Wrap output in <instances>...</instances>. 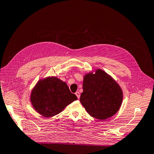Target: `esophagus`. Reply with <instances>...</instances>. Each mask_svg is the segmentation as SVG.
<instances>
[{"instance_id":"1","label":"esophagus","mask_w":154,"mask_h":154,"mask_svg":"<svg viewBox=\"0 0 154 154\" xmlns=\"http://www.w3.org/2000/svg\"><path fill=\"white\" fill-rule=\"evenodd\" d=\"M75 94H76V96H77L78 99H80V92H79L78 91H77V92H76Z\"/></svg>"}]
</instances>
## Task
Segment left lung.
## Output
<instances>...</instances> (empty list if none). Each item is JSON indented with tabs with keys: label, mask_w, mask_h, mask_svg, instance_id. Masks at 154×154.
I'll list each match as a JSON object with an SVG mask.
<instances>
[{
	"label": "left lung",
	"mask_w": 154,
	"mask_h": 154,
	"mask_svg": "<svg viewBox=\"0 0 154 154\" xmlns=\"http://www.w3.org/2000/svg\"><path fill=\"white\" fill-rule=\"evenodd\" d=\"M80 102L92 117L104 120L119 110L123 100L122 88L105 72L97 69L84 76Z\"/></svg>",
	"instance_id": "left-lung-1"
}]
</instances>
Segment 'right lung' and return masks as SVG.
Listing matches in <instances>:
<instances>
[{
    "mask_svg": "<svg viewBox=\"0 0 154 154\" xmlns=\"http://www.w3.org/2000/svg\"><path fill=\"white\" fill-rule=\"evenodd\" d=\"M78 100L66 83L56 77L39 81L32 89L31 101L35 110L45 118L57 115L72 102Z\"/></svg>",
    "mask_w": 154,
    "mask_h": 154,
    "instance_id": "right-lung-1",
    "label": "right lung"
}]
</instances>
